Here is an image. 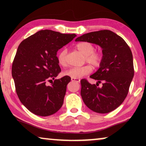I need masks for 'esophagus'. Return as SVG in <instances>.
<instances>
[{
    "instance_id": "obj_1",
    "label": "esophagus",
    "mask_w": 146,
    "mask_h": 146,
    "mask_svg": "<svg viewBox=\"0 0 146 146\" xmlns=\"http://www.w3.org/2000/svg\"><path fill=\"white\" fill-rule=\"evenodd\" d=\"M71 80L72 81H74L76 82H78V83H80V80L78 79V78H71Z\"/></svg>"
}]
</instances>
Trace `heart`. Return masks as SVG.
<instances>
[{
  "instance_id": "1",
  "label": "heart",
  "mask_w": 146,
  "mask_h": 146,
  "mask_svg": "<svg viewBox=\"0 0 146 146\" xmlns=\"http://www.w3.org/2000/svg\"><path fill=\"white\" fill-rule=\"evenodd\" d=\"M76 48L85 56L86 60L94 67H98L100 64L102 55L101 53L95 52V48L92 44L88 42H80L76 46ZM58 61L62 66L67 65V50L64 48L59 52L57 56ZM92 72L90 66H84L81 67H73L66 70L64 74L74 78H80Z\"/></svg>"
}]
</instances>
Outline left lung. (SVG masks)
<instances>
[{
  "label": "left lung",
  "mask_w": 146,
  "mask_h": 146,
  "mask_svg": "<svg viewBox=\"0 0 146 146\" xmlns=\"http://www.w3.org/2000/svg\"><path fill=\"white\" fill-rule=\"evenodd\" d=\"M75 41L88 42L102 49L100 68L91 78L103 87L91 84L86 79L81 83V96L86 106L95 112L109 113L120 106L128 93L134 75L132 53L122 38L108 30L92 32L78 37Z\"/></svg>",
  "instance_id": "8db88e82"
}]
</instances>
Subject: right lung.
<instances>
[{
	"instance_id": "obj_1",
	"label": "right lung",
	"mask_w": 146,
	"mask_h": 146,
	"mask_svg": "<svg viewBox=\"0 0 146 146\" xmlns=\"http://www.w3.org/2000/svg\"><path fill=\"white\" fill-rule=\"evenodd\" d=\"M76 36L75 34L42 30L19 44L12 66V76L20 101L32 113L48 116L62 106L70 78L66 76L56 79L51 86L45 83L54 79L61 72L58 50Z\"/></svg>"
}]
</instances>
